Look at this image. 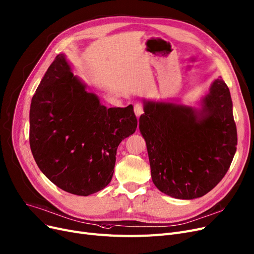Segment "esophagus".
Instances as JSON below:
<instances>
[{"label": "esophagus", "mask_w": 254, "mask_h": 254, "mask_svg": "<svg viewBox=\"0 0 254 254\" xmlns=\"http://www.w3.org/2000/svg\"><path fill=\"white\" fill-rule=\"evenodd\" d=\"M134 113L136 115V117L138 118L141 114L144 113V108H143V105L141 104H135L134 105Z\"/></svg>", "instance_id": "34e87169"}]
</instances>
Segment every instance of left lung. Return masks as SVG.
<instances>
[{"label": "left lung", "mask_w": 254, "mask_h": 254, "mask_svg": "<svg viewBox=\"0 0 254 254\" xmlns=\"http://www.w3.org/2000/svg\"><path fill=\"white\" fill-rule=\"evenodd\" d=\"M199 118L187 106L145 102L139 118L156 188L178 199L204 196L225 176L238 145L226 83L217 79Z\"/></svg>", "instance_id": "left-lung-1"}]
</instances>
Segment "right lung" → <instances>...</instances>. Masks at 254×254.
<instances>
[{
  "instance_id": "right-lung-1",
  "label": "right lung",
  "mask_w": 254,
  "mask_h": 254,
  "mask_svg": "<svg viewBox=\"0 0 254 254\" xmlns=\"http://www.w3.org/2000/svg\"><path fill=\"white\" fill-rule=\"evenodd\" d=\"M136 127L132 105H101L63 54L49 66L30 106L29 141L38 168L55 186L78 196L109 184L118 146Z\"/></svg>"
}]
</instances>
